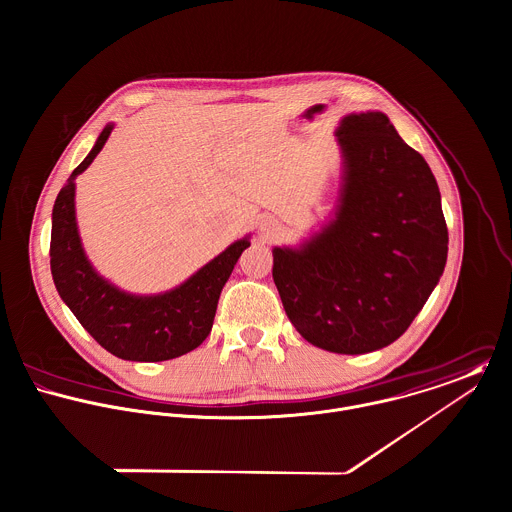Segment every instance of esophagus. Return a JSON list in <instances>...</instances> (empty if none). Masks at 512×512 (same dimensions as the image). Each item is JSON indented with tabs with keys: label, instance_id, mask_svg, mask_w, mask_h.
I'll return each mask as SVG.
<instances>
[{
	"label": "esophagus",
	"instance_id": "1",
	"mask_svg": "<svg viewBox=\"0 0 512 512\" xmlns=\"http://www.w3.org/2000/svg\"><path fill=\"white\" fill-rule=\"evenodd\" d=\"M279 229H281V223H279L275 217L265 215V217H261V219H259V231H261V233H265L267 237L277 235V233H279Z\"/></svg>",
	"mask_w": 512,
	"mask_h": 512
}]
</instances>
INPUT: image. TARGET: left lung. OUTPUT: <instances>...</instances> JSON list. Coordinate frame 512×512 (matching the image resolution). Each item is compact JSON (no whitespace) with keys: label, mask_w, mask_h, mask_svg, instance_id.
I'll list each match as a JSON object with an SVG mask.
<instances>
[{"label":"left lung","mask_w":512,"mask_h":512,"mask_svg":"<svg viewBox=\"0 0 512 512\" xmlns=\"http://www.w3.org/2000/svg\"><path fill=\"white\" fill-rule=\"evenodd\" d=\"M334 134V217L299 247L273 249V279L307 342L364 354L408 330L443 275L449 237L427 162L384 112L348 114Z\"/></svg>","instance_id":"1"}]
</instances>
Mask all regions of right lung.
<instances>
[{
    "label": "right lung",
    "instance_id": "obj_1",
    "mask_svg": "<svg viewBox=\"0 0 512 512\" xmlns=\"http://www.w3.org/2000/svg\"><path fill=\"white\" fill-rule=\"evenodd\" d=\"M114 124H106L89 156L73 170L53 205L51 275L83 328L116 358L132 362L172 360L198 348L211 326L217 301L249 235L231 243L182 285L158 295H132L97 273L79 235L75 180L103 150Z\"/></svg>",
    "mask_w": 512,
    "mask_h": 512
}]
</instances>
